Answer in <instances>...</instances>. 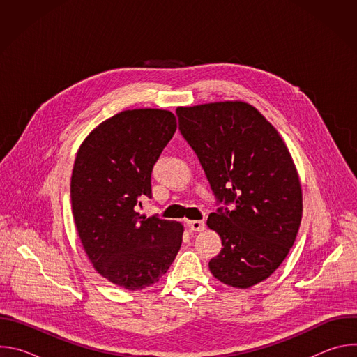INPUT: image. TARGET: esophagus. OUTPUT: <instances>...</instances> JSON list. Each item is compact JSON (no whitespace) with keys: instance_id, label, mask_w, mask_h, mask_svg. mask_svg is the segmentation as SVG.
<instances>
[{"instance_id":"esophagus-1","label":"esophagus","mask_w":357,"mask_h":357,"mask_svg":"<svg viewBox=\"0 0 357 357\" xmlns=\"http://www.w3.org/2000/svg\"><path fill=\"white\" fill-rule=\"evenodd\" d=\"M188 227L192 230V231H202L205 230V222L202 220H188Z\"/></svg>"}]
</instances>
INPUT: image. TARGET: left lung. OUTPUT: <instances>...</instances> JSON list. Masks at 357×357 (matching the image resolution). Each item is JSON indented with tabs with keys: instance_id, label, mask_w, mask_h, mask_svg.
<instances>
[{
	"instance_id": "1",
	"label": "left lung",
	"mask_w": 357,
	"mask_h": 357,
	"mask_svg": "<svg viewBox=\"0 0 357 357\" xmlns=\"http://www.w3.org/2000/svg\"><path fill=\"white\" fill-rule=\"evenodd\" d=\"M176 116L216 205L224 203L208 218L223 245L209 268L230 287L256 285L284 261L301 225L302 192L289 151L260 112L243 101L179 107Z\"/></svg>"
}]
</instances>
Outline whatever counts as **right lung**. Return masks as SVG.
<instances>
[{"mask_svg": "<svg viewBox=\"0 0 357 357\" xmlns=\"http://www.w3.org/2000/svg\"><path fill=\"white\" fill-rule=\"evenodd\" d=\"M175 131L171 112L126 110L94 128L75 160L70 197L83 248L98 274L130 291L157 282L182 244L181 223L137 212Z\"/></svg>", "mask_w": 357, "mask_h": 357, "instance_id": "right-lung-1", "label": "right lung"}]
</instances>
